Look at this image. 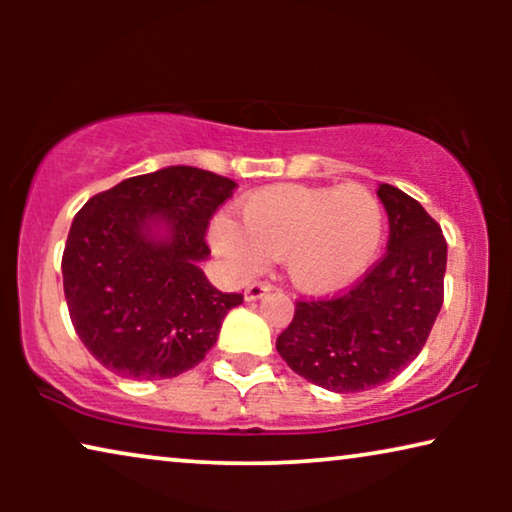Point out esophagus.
I'll use <instances>...</instances> for the list:
<instances>
[{
  "label": "esophagus",
  "instance_id": "1",
  "mask_svg": "<svg viewBox=\"0 0 512 512\" xmlns=\"http://www.w3.org/2000/svg\"><path fill=\"white\" fill-rule=\"evenodd\" d=\"M268 291H270L268 282H254V284H249L247 289H244V298L258 300V298H263Z\"/></svg>",
  "mask_w": 512,
  "mask_h": 512
}]
</instances>
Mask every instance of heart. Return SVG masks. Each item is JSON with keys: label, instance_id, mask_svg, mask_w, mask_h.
Here are the masks:
<instances>
[{"label": "heart", "instance_id": "heart-1", "mask_svg": "<svg viewBox=\"0 0 512 512\" xmlns=\"http://www.w3.org/2000/svg\"><path fill=\"white\" fill-rule=\"evenodd\" d=\"M242 226L216 216L212 244L237 275L263 268L265 256L284 258L286 275L307 293L338 291L377 258L384 209L373 191L345 186H268L242 205Z\"/></svg>", "mask_w": 512, "mask_h": 512}]
</instances>
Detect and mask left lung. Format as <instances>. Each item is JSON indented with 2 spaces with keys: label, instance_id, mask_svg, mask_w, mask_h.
Listing matches in <instances>:
<instances>
[{
  "label": "left lung",
  "instance_id": "obj_1",
  "mask_svg": "<svg viewBox=\"0 0 512 512\" xmlns=\"http://www.w3.org/2000/svg\"><path fill=\"white\" fill-rule=\"evenodd\" d=\"M389 214L387 254L333 298L296 300L277 352L293 373L335 394L373 389L417 359L443 307L447 242L401 188H377Z\"/></svg>",
  "mask_w": 512,
  "mask_h": 512
}]
</instances>
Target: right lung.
Masks as SVG:
<instances>
[{"instance_id":"obj_1","label":"right lung","mask_w":512,"mask_h":512,"mask_svg":"<svg viewBox=\"0 0 512 512\" xmlns=\"http://www.w3.org/2000/svg\"><path fill=\"white\" fill-rule=\"evenodd\" d=\"M235 188L228 177L174 165L93 195L74 216L62 254L69 319L111 373L177 377L214 347L242 293L214 289L200 261L209 221Z\"/></svg>"}]
</instances>
